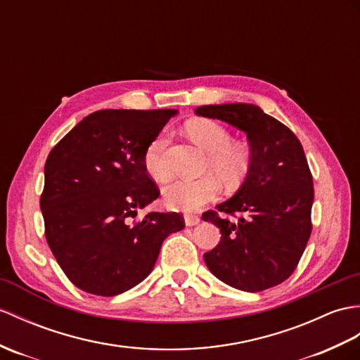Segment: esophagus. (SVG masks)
Wrapping results in <instances>:
<instances>
[{
  "label": "esophagus",
  "mask_w": 360,
  "mask_h": 360,
  "mask_svg": "<svg viewBox=\"0 0 360 360\" xmlns=\"http://www.w3.org/2000/svg\"><path fill=\"white\" fill-rule=\"evenodd\" d=\"M184 221H186V225H188V227H193V225H198L200 222V218L196 214H186L184 216Z\"/></svg>",
  "instance_id": "1"
}]
</instances>
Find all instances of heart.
Returning <instances> with one entry per match:
<instances>
[{
	"label": "heart",
	"mask_w": 360,
	"mask_h": 360,
	"mask_svg": "<svg viewBox=\"0 0 360 360\" xmlns=\"http://www.w3.org/2000/svg\"><path fill=\"white\" fill-rule=\"evenodd\" d=\"M186 130L188 136L207 152L204 170L216 173L227 186H235L244 179L252 165V150L248 146L231 141V133L222 124L212 120L190 121ZM167 142L169 136L162 131L148 142L142 155L146 173L160 182L170 176L169 164L165 161ZM218 195L219 184L213 176L176 179L162 190L164 204L170 210L179 212H195Z\"/></svg>",
	"instance_id": "obj_1"
}]
</instances>
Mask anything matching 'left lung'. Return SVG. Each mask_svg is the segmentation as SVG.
I'll return each mask as SVG.
<instances>
[{
	"instance_id": "obj_1",
	"label": "left lung",
	"mask_w": 360,
	"mask_h": 360,
	"mask_svg": "<svg viewBox=\"0 0 360 360\" xmlns=\"http://www.w3.org/2000/svg\"><path fill=\"white\" fill-rule=\"evenodd\" d=\"M196 115L235 125L252 147L238 193L202 214L221 230L219 244L204 255L208 270L250 293L279 285L296 270L313 230V176L302 144L255 104L200 105Z\"/></svg>"
}]
</instances>
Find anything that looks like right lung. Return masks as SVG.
<instances>
[{
  "label": "right lung",
  "mask_w": 360,
  "mask_h": 360,
  "mask_svg": "<svg viewBox=\"0 0 360 360\" xmlns=\"http://www.w3.org/2000/svg\"><path fill=\"white\" fill-rule=\"evenodd\" d=\"M176 110H99L49 153L39 205L47 244L67 278L90 295L116 296L153 270L182 214L138 210L160 196L142 165L147 144Z\"/></svg>",
  "instance_id": "right-lung-1"
}]
</instances>
